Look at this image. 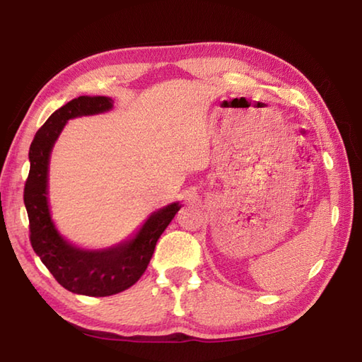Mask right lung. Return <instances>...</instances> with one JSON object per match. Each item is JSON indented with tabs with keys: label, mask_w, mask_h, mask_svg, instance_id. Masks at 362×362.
Returning a JSON list of instances; mask_svg holds the SVG:
<instances>
[{
	"label": "right lung",
	"mask_w": 362,
	"mask_h": 362,
	"mask_svg": "<svg viewBox=\"0 0 362 362\" xmlns=\"http://www.w3.org/2000/svg\"><path fill=\"white\" fill-rule=\"evenodd\" d=\"M105 96H79L46 119L29 148L30 169L25 183L29 240L59 284L74 294L113 296L132 286L144 274L160 235L180 210L179 202L152 213L132 240L104 250H83L65 241L51 219L48 206V165L52 146L68 119L112 109Z\"/></svg>",
	"instance_id": "1"
}]
</instances>
